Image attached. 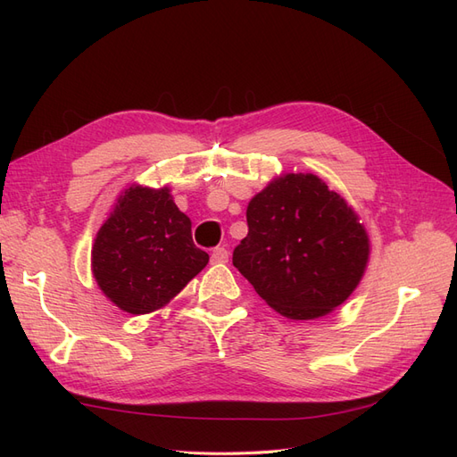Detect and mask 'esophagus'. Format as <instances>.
<instances>
[{"instance_id": "1", "label": "esophagus", "mask_w": 457, "mask_h": 457, "mask_svg": "<svg viewBox=\"0 0 457 457\" xmlns=\"http://www.w3.org/2000/svg\"><path fill=\"white\" fill-rule=\"evenodd\" d=\"M227 261H228L227 247H215L212 253V262H227Z\"/></svg>"}]
</instances>
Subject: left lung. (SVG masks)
I'll return each mask as SVG.
<instances>
[{"label":"left lung","mask_w":457,"mask_h":457,"mask_svg":"<svg viewBox=\"0 0 457 457\" xmlns=\"http://www.w3.org/2000/svg\"><path fill=\"white\" fill-rule=\"evenodd\" d=\"M247 237L232 265L267 305L312 320L361 284L370 238L353 207L312 173H284L247 204Z\"/></svg>","instance_id":"left-lung-1"}]
</instances>
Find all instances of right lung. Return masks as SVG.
<instances>
[{
    "label": "right lung",
    "instance_id": "1",
    "mask_svg": "<svg viewBox=\"0 0 457 457\" xmlns=\"http://www.w3.org/2000/svg\"><path fill=\"white\" fill-rule=\"evenodd\" d=\"M190 227L168 187L123 190L91 250V270L103 294L129 314L168 305L210 261L192 242Z\"/></svg>",
    "mask_w": 457,
    "mask_h": 457
}]
</instances>
